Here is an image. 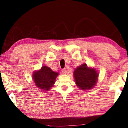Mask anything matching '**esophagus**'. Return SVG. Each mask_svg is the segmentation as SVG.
Here are the masks:
<instances>
[{
	"instance_id": "esophagus-1",
	"label": "esophagus",
	"mask_w": 128,
	"mask_h": 128,
	"mask_svg": "<svg viewBox=\"0 0 128 128\" xmlns=\"http://www.w3.org/2000/svg\"><path fill=\"white\" fill-rule=\"evenodd\" d=\"M62 72L63 73V74H66V73H67V71H66V68L62 69Z\"/></svg>"
}]
</instances>
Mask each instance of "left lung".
Masks as SVG:
<instances>
[{
    "instance_id": "left-lung-1",
    "label": "left lung",
    "mask_w": 128,
    "mask_h": 128,
    "mask_svg": "<svg viewBox=\"0 0 128 128\" xmlns=\"http://www.w3.org/2000/svg\"><path fill=\"white\" fill-rule=\"evenodd\" d=\"M74 75L77 86L85 90L93 88L97 82L98 75L94 69L90 68L84 64L75 69Z\"/></svg>"
}]
</instances>
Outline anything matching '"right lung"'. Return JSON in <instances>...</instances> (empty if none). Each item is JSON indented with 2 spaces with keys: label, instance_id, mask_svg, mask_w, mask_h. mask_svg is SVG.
Wrapping results in <instances>:
<instances>
[{
  "label": "right lung",
  "instance_id": "right-lung-1",
  "mask_svg": "<svg viewBox=\"0 0 128 128\" xmlns=\"http://www.w3.org/2000/svg\"><path fill=\"white\" fill-rule=\"evenodd\" d=\"M58 75V73L54 72L48 66H43L39 71L34 73L33 78L37 88L48 91L53 86Z\"/></svg>",
  "mask_w": 128,
  "mask_h": 128
}]
</instances>
